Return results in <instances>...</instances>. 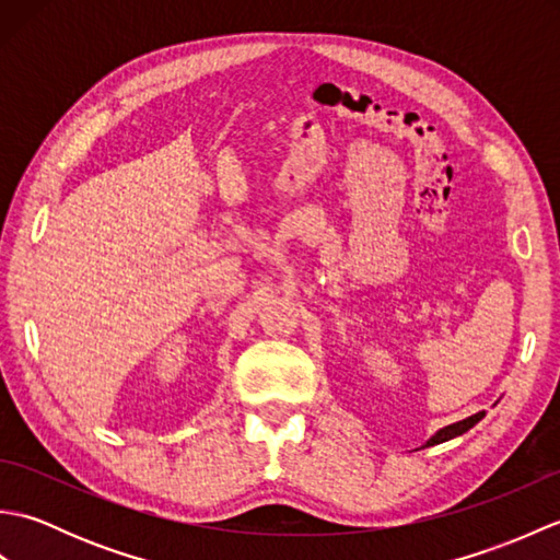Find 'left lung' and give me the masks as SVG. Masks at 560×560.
Listing matches in <instances>:
<instances>
[{
    "instance_id": "1",
    "label": "left lung",
    "mask_w": 560,
    "mask_h": 560,
    "mask_svg": "<svg viewBox=\"0 0 560 560\" xmlns=\"http://www.w3.org/2000/svg\"><path fill=\"white\" fill-rule=\"evenodd\" d=\"M481 416H483V411L474 413V416H469V419H464V421H457V423H452V425H445L443 431H438V433H435L431 440H428L425 445H438V443H445V440H450V438H455V435L467 433L471 425H477V423L481 421Z\"/></svg>"
}]
</instances>
